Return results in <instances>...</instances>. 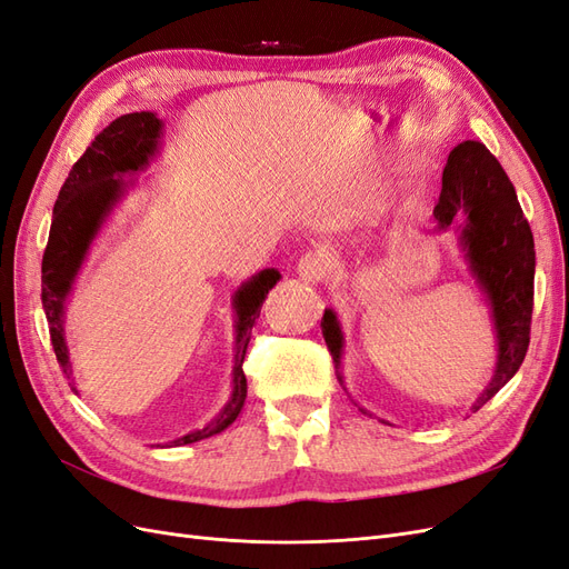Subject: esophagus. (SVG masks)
<instances>
[{
  "instance_id": "obj_1",
  "label": "esophagus",
  "mask_w": 569,
  "mask_h": 569,
  "mask_svg": "<svg viewBox=\"0 0 569 569\" xmlns=\"http://www.w3.org/2000/svg\"><path fill=\"white\" fill-rule=\"evenodd\" d=\"M297 272H299V278L308 284H322V282H327V278H330L332 263L325 253H306L297 266Z\"/></svg>"
}]
</instances>
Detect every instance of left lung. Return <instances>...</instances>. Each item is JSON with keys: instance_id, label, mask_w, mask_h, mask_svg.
Masks as SVG:
<instances>
[{"instance_id": "1", "label": "left lung", "mask_w": 569, "mask_h": 569, "mask_svg": "<svg viewBox=\"0 0 569 569\" xmlns=\"http://www.w3.org/2000/svg\"><path fill=\"white\" fill-rule=\"evenodd\" d=\"M432 232L453 230L465 263L479 287L496 330V368L491 382L472 403L477 412L520 370L533 308V237L506 170L481 142H462L443 168ZM322 337L341 377L343 332L332 308H325Z\"/></svg>"}]
</instances>
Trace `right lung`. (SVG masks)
Returning a JSON list of instances; mask_svg holds the SVG:
<instances>
[{
    "instance_id": "1",
    "label": "right lung",
    "mask_w": 569,
    "mask_h": 569,
    "mask_svg": "<svg viewBox=\"0 0 569 569\" xmlns=\"http://www.w3.org/2000/svg\"><path fill=\"white\" fill-rule=\"evenodd\" d=\"M163 134V120L151 113H126L116 118L101 130L92 144L84 149L78 163L68 173L51 216L49 242L42 256V308L49 322L51 347H54L59 366L71 380L73 366L68 360V343L63 332L66 301L73 291V282L90 253V247L116 206L134 184V170H144L149 159L159 151ZM280 282V272L266 268L253 278L242 282L232 297L234 308V368H232V393L218 416L201 429H194L168 446H184L209 439L228 429L247 399L244 356L249 347L251 327L261 316V306L268 291ZM73 391H78L73 387Z\"/></svg>"
}]
</instances>
